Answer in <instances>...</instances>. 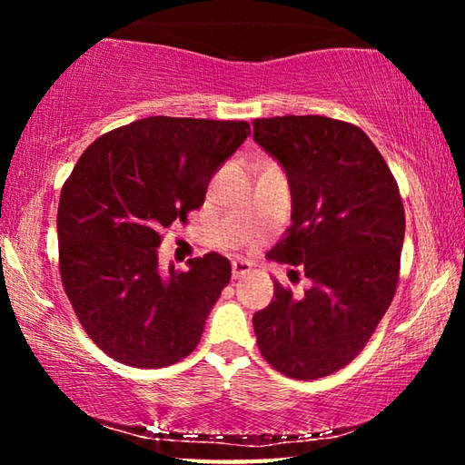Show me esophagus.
I'll return each mask as SVG.
<instances>
[{"label":"esophagus","mask_w":465,"mask_h":465,"mask_svg":"<svg viewBox=\"0 0 465 465\" xmlns=\"http://www.w3.org/2000/svg\"><path fill=\"white\" fill-rule=\"evenodd\" d=\"M252 271V264L248 262V261H233L232 262V277L233 279H242V277H246V274Z\"/></svg>","instance_id":"esophagus-1"}]
</instances>
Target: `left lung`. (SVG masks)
Returning a JSON list of instances; mask_svg holds the SVG:
<instances>
[{
    "instance_id": "1",
    "label": "left lung",
    "mask_w": 465,
    "mask_h": 465,
    "mask_svg": "<svg viewBox=\"0 0 465 465\" xmlns=\"http://www.w3.org/2000/svg\"><path fill=\"white\" fill-rule=\"evenodd\" d=\"M254 141L287 174L289 235L277 256L303 266V297L274 281L256 312L262 357L293 380H318L351 363L388 312L398 285L404 207L388 163L363 131L328 116L256 119Z\"/></svg>"
}]
</instances>
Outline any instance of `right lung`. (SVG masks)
Wrapping results in <instances>:
<instances>
[{
  "instance_id": "right-lung-1",
  "label": "right lung",
  "mask_w": 465,
  "mask_h": 465,
  "mask_svg": "<svg viewBox=\"0 0 465 465\" xmlns=\"http://www.w3.org/2000/svg\"><path fill=\"white\" fill-rule=\"evenodd\" d=\"M246 121L147 116L85 149L57 211L63 289L85 332L119 363L155 369L196 349L232 264L217 252L162 271L160 232L199 209Z\"/></svg>"
}]
</instances>
